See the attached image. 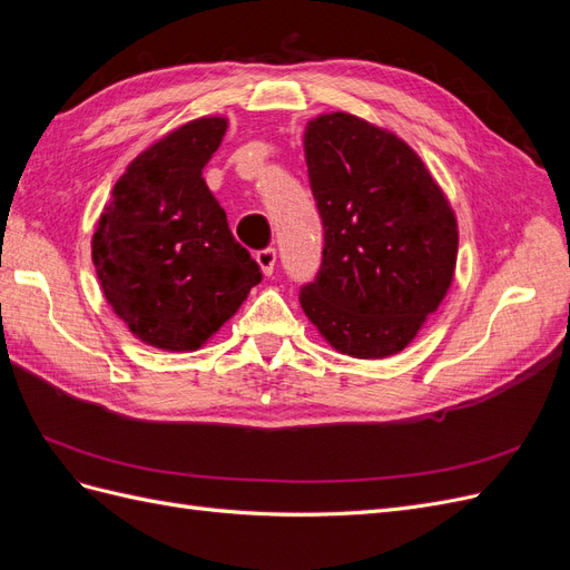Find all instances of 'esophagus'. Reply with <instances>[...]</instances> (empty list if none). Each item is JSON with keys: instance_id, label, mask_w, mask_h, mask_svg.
<instances>
[{"instance_id": "34e87169", "label": "esophagus", "mask_w": 570, "mask_h": 570, "mask_svg": "<svg viewBox=\"0 0 570 570\" xmlns=\"http://www.w3.org/2000/svg\"><path fill=\"white\" fill-rule=\"evenodd\" d=\"M275 258H278V254H275V249H273V247L262 249V252H256V264L262 266V273H264V275H271V273H273V268H275Z\"/></svg>"}]
</instances>
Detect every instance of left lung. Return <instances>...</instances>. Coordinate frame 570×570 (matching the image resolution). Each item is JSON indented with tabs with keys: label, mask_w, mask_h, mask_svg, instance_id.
<instances>
[{
	"label": "left lung",
	"mask_w": 570,
	"mask_h": 570,
	"mask_svg": "<svg viewBox=\"0 0 570 570\" xmlns=\"http://www.w3.org/2000/svg\"><path fill=\"white\" fill-rule=\"evenodd\" d=\"M304 157L325 230L304 314L342 354L402 352L454 281L450 199L402 137L352 114L308 120Z\"/></svg>",
	"instance_id": "8db88e82"
}]
</instances>
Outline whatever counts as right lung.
Returning <instances> with one entry per match:
<instances>
[{"label": "right lung", "instance_id": "right-lung-1", "mask_svg": "<svg viewBox=\"0 0 570 570\" xmlns=\"http://www.w3.org/2000/svg\"><path fill=\"white\" fill-rule=\"evenodd\" d=\"M226 130L228 118L204 116L164 135L128 164L97 220L99 287L149 347L199 350L262 283L202 178Z\"/></svg>", "mask_w": 570, "mask_h": 570}]
</instances>
